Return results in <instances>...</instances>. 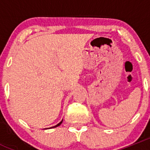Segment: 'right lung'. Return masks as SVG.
Returning a JSON list of instances; mask_svg holds the SVG:
<instances>
[{
	"instance_id": "obj_1",
	"label": "right lung",
	"mask_w": 150,
	"mask_h": 150,
	"mask_svg": "<svg viewBox=\"0 0 150 150\" xmlns=\"http://www.w3.org/2000/svg\"><path fill=\"white\" fill-rule=\"evenodd\" d=\"M62 121L60 122L59 123H58V124H57V125H55V126H54V127H51V128H55V127H57V126H59V125H61V124H62Z\"/></svg>"
}]
</instances>
